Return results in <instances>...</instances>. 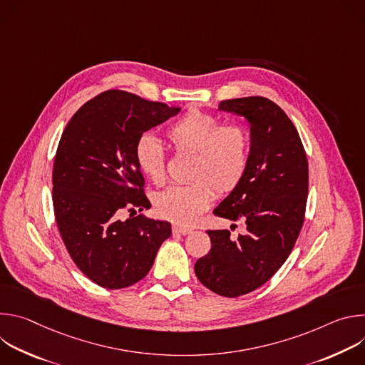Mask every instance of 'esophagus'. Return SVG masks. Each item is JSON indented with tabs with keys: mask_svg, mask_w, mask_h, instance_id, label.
Here are the masks:
<instances>
[{
	"mask_svg": "<svg viewBox=\"0 0 365 365\" xmlns=\"http://www.w3.org/2000/svg\"><path fill=\"white\" fill-rule=\"evenodd\" d=\"M172 230H173L175 234H180V235H186V234L192 232V228H190V227L180 225V224H173V225H172Z\"/></svg>",
	"mask_w": 365,
	"mask_h": 365,
	"instance_id": "34e87169",
	"label": "esophagus"
}]
</instances>
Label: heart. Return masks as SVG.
<instances>
[{
  "label": "heart",
  "instance_id": "heart-1",
  "mask_svg": "<svg viewBox=\"0 0 365 365\" xmlns=\"http://www.w3.org/2000/svg\"><path fill=\"white\" fill-rule=\"evenodd\" d=\"M168 140L179 154H195L190 168V185L173 186L159 193L154 207L163 218L193 224L218 195L234 190L242 180L251 155L248 130L237 123H222L211 113L192 108L168 130ZM135 163L140 172L155 186L168 180L166 153L151 134L137 140Z\"/></svg>",
  "mask_w": 365,
  "mask_h": 365
}]
</instances>
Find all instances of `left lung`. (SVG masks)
Here are the masks:
<instances>
[{"instance_id": "8db88e82", "label": "left lung", "mask_w": 365, "mask_h": 365, "mask_svg": "<svg viewBox=\"0 0 365 365\" xmlns=\"http://www.w3.org/2000/svg\"><path fill=\"white\" fill-rule=\"evenodd\" d=\"M218 108L250 123L247 172L214 210L217 217L241 221L245 232L232 238L227 230H207L212 245L195 273L214 293L237 297L269 282L290 255L304 221L309 168L296 127L273 101L235 98Z\"/></svg>"}]
</instances>
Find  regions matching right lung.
<instances>
[{
    "mask_svg": "<svg viewBox=\"0 0 365 365\" xmlns=\"http://www.w3.org/2000/svg\"><path fill=\"white\" fill-rule=\"evenodd\" d=\"M180 108L110 89L85 102L61 137L53 165V210L76 267L106 289H124L150 272L170 224L141 215L151 206L135 163L143 133Z\"/></svg>",
    "mask_w": 365,
    "mask_h": 365,
    "instance_id": "1",
    "label": "right lung"
}]
</instances>
